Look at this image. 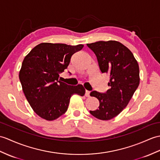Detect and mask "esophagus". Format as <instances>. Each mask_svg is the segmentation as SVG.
Here are the masks:
<instances>
[{
	"instance_id": "obj_1",
	"label": "esophagus",
	"mask_w": 160,
	"mask_h": 160,
	"mask_svg": "<svg viewBox=\"0 0 160 160\" xmlns=\"http://www.w3.org/2000/svg\"><path fill=\"white\" fill-rule=\"evenodd\" d=\"M90 91H87V90H86V91H85V96H86V97H87V98H88V97H90Z\"/></svg>"
}]
</instances>
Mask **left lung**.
Masks as SVG:
<instances>
[{
    "instance_id": "8db88e82",
    "label": "left lung",
    "mask_w": 160,
    "mask_h": 160,
    "mask_svg": "<svg viewBox=\"0 0 160 160\" xmlns=\"http://www.w3.org/2000/svg\"><path fill=\"white\" fill-rule=\"evenodd\" d=\"M87 45L97 57L101 72L110 76V89L106 93L96 91L90 93L99 102V108L90 113L98 119L110 120L128 106L138 87V62L132 52L117 41H99Z\"/></svg>"
}]
</instances>
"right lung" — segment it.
I'll return each instance as SVG.
<instances>
[{"instance_id":"add662e5","label":"right lung","mask_w":160,"mask_h":160,"mask_svg":"<svg viewBox=\"0 0 160 160\" xmlns=\"http://www.w3.org/2000/svg\"><path fill=\"white\" fill-rule=\"evenodd\" d=\"M84 45L42 43L32 48L22 62L19 78L25 97L41 118L53 121L68 108L74 94L83 96L82 84L70 86L59 80V73L69 65L72 56Z\"/></svg>"}]
</instances>
